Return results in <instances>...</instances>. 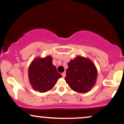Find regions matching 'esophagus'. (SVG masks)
<instances>
[{
  "label": "esophagus",
  "mask_w": 124,
  "mask_h": 124,
  "mask_svg": "<svg viewBox=\"0 0 124 124\" xmlns=\"http://www.w3.org/2000/svg\"><path fill=\"white\" fill-rule=\"evenodd\" d=\"M62 77H63V78H65V77L66 76V72H64L63 73H62Z\"/></svg>",
  "instance_id": "obj_1"
}]
</instances>
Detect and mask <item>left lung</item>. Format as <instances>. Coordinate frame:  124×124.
Segmentation results:
<instances>
[{"instance_id": "left-lung-1", "label": "left lung", "mask_w": 124, "mask_h": 124, "mask_svg": "<svg viewBox=\"0 0 124 124\" xmlns=\"http://www.w3.org/2000/svg\"><path fill=\"white\" fill-rule=\"evenodd\" d=\"M66 75L65 79L71 89L85 93L96 85L97 69L90 59L78 55L68 63Z\"/></svg>"}]
</instances>
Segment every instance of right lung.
<instances>
[{
    "instance_id": "obj_1",
    "label": "right lung",
    "mask_w": 124,
    "mask_h": 124,
    "mask_svg": "<svg viewBox=\"0 0 124 124\" xmlns=\"http://www.w3.org/2000/svg\"><path fill=\"white\" fill-rule=\"evenodd\" d=\"M28 79L32 88L39 93L50 90L62 75L52 64L51 55L45 58L37 57L28 67Z\"/></svg>"
}]
</instances>
